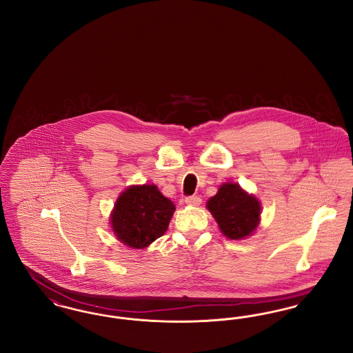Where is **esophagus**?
Returning a JSON list of instances; mask_svg holds the SVG:
<instances>
[{
	"label": "esophagus",
	"instance_id": "34e87169",
	"mask_svg": "<svg viewBox=\"0 0 353 353\" xmlns=\"http://www.w3.org/2000/svg\"><path fill=\"white\" fill-rule=\"evenodd\" d=\"M201 201V197H199V196H189V197L185 199V202L188 205H192V206H199Z\"/></svg>",
	"mask_w": 353,
	"mask_h": 353
}]
</instances>
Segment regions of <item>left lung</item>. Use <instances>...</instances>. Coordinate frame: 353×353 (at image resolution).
Instances as JSON below:
<instances>
[{
    "label": "left lung",
    "mask_w": 353,
    "mask_h": 353,
    "mask_svg": "<svg viewBox=\"0 0 353 353\" xmlns=\"http://www.w3.org/2000/svg\"><path fill=\"white\" fill-rule=\"evenodd\" d=\"M206 206L217 221L221 232L230 239H242L252 234L259 223V202L238 184L222 185Z\"/></svg>",
    "instance_id": "left-lung-1"
}]
</instances>
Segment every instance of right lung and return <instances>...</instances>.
<instances>
[{"label":"right lung","instance_id":"obj_1","mask_svg":"<svg viewBox=\"0 0 353 353\" xmlns=\"http://www.w3.org/2000/svg\"><path fill=\"white\" fill-rule=\"evenodd\" d=\"M174 205L156 185L131 186L121 193L111 216L119 239L134 249H144L167 232Z\"/></svg>","mask_w":353,"mask_h":353}]
</instances>
